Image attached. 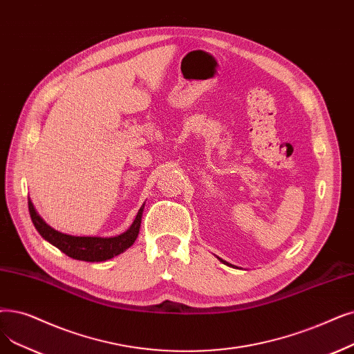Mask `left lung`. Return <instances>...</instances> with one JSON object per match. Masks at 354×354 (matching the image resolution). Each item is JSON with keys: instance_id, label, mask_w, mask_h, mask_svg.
I'll list each match as a JSON object with an SVG mask.
<instances>
[{"instance_id": "left-lung-1", "label": "left lung", "mask_w": 354, "mask_h": 354, "mask_svg": "<svg viewBox=\"0 0 354 354\" xmlns=\"http://www.w3.org/2000/svg\"><path fill=\"white\" fill-rule=\"evenodd\" d=\"M218 259H220V257H218ZM220 260H221V262H223L224 265H228V266H233V265H230V263H227V262H225V260H223V259H220ZM233 268H236V266H233Z\"/></svg>"}]
</instances>
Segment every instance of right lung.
<instances>
[{
    "instance_id": "obj_1",
    "label": "right lung",
    "mask_w": 354,
    "mask_h": 354,
    "mask_svg": "<svg viewBox=\"0 0 354 354\" xmlns=\"http://www.w3.org/2000/svg\"><path fill=\"white\" fill-rule=\"evenodd\" d=\"M143 209L145 204L140 207L139 212H137L133 224L124 233L115 237H81L60 233L57 230L52 228L40 217L33 203L28 199L30 217H32V221L39 234L44 240L53 244L60 252H64L66 256L76 260H85V262H105V260L113 259L114 256L126 252L136 241L137 236H139Z\"/></svg>"
}]
</instances>
